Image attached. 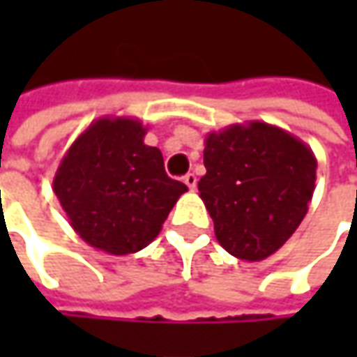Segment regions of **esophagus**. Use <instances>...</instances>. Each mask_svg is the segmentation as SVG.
I'll return each mask as SVG.
<instances>
[{
  "instance_id": "34e87169",
  "label": "esophagus",
  "mask_w": 357,
  "mask_h": 357,
  "mask_svg": "<svg viewBox=\"0 0 357 357\" xmlns=\"http://www.w3.org/2000/svg\"><path fill=\"white\" fill-rule=\"evenodd\" d=\"M183 181H185V185L188 186L190 190H195V188H197V176H195L192 172L185 174V178H183Z\"/></svg>"
}]
</instances>
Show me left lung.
<instances>
[{
    "instance_id": "left-lung-1",
    "label": "left lung",
    "mask_w": 357,
    "mask_h": 357,
    "mask_svg": "<svg viewBox=\"0 0 357 357\" xmlns=\"http://www.w3.org/2000/svg\"><path fill=\"white\" fill-rule=\"evenodd\" d=\"M204 167L200 199L218 244L240 260L260 262L308 213L318 160L288 130L248 121L204 137Z\"/></svg>"
}]
</instances>
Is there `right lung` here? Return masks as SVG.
Instances as JSON below:
<instances>
[{"mask_svg": "<svg viewBox=\"0 0 357 357\" xmlns=\"http://www.w3.org/2000/svg\"><path fill=\"white\" fill-rule=\"evenodd\" d=\"M132 117H101L61 158L53 190L69 225L89 246L125 256L157 238L186 185L165 172L162 153L144 144Z\"/></svg>", "mask_w": 357, "mask_h": 357, "instance_id": "obj_1", "label": "right lung"}]
</instances>
